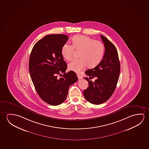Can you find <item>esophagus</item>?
Listing matches in <instances>:
<instances>
[{
    "instance_id": "1",
    "label": "esophagus",
    "mask_w": 149,
    "mask_h": 149,
    "mask_svg": "<svg viewBox=\"0 0 149 149\" xmlns=\"http://www.w3.org/2000/svg\"><path fill=\"white\" fill-rule=\"evenodd\" d=\"M77 77H78V79H79V80L82 79L83 78L82 76H80V74H77Z\"/></svg>"
}]
</instances>
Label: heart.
Instances as JSON below:
<instances>
[{
    "label": "heart",
    "instance_id": "obj_1",
    "mask_svg": "<svg viewBox=\"0 0 149 149\" xmlns=\"http://www.w3.org/2000/svg\"><path fill=\"white\" fill-rule=\"evenodd\" d=\"M71 41L72 45L65 43L61 50V54L67 61L72 59L74 49L80 50V58L73 59L68 64L70 70L79 72L86 66L94 68L100 63L104 53V46L101 41L82 35L74 36Z\"/></svg>",
    "mask_w": 149,
    "mask_h": 149
}]
</instances>
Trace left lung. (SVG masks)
<instances>
[{"instance_id": "8db88e82", "label": "left lung", "mask_w": 149, "mask_h": 149, "mask_svg": "<svg viewBox=\"0 0 149 149\" xmlns=\"http://www.w3.org/2000/svg\"><path fill=\"white\" fill-rule=\"evenodd\" d=\"M105 47L102 61L94 68L85 71V78L89 86L83 91L88 102L94 104H100L110 98L116 89L120 72V63L116 47L108 39L100 35ZM97 78L94 82L90 79Z\"/></svg>"}]
</instances>
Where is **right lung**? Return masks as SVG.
I'll return each mask as SVG.
<instances>
[{
  "label": "right lung",
  "instance_id": "1",
  "mask_svg": "<svg viewBox=\"0 0 149 149\" xmlns=\"http://www.w3.org/2000/svg\"><path fill=\"white\" fill-rule=\"evenodd\" d=\"M68 39L61 34L45 36L34 45L30 55L29 70L33 85L40 98L52 106L62 104L69 86L78 80L74 71L65 72L67 65L61 50ZM58 74L60 78L56 77Z\"/></svg>",
  "mask_w": 149,
  "mask_h": 149
}]
</instances>
